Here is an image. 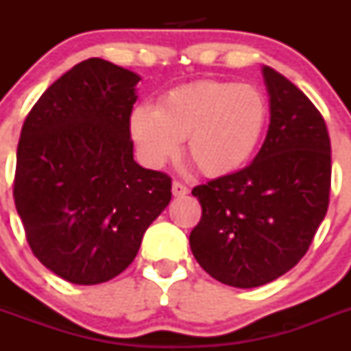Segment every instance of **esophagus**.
I'll use <instances>...</instances> for the list:
<instances>
[{
	"label": "esophagus",
	"instance_id": "34e87169",
	"mask_svg": "<svg viewBox=\"0 0 351 351\" xmlns=\"http://www.w3.org/2000/svg\"><path fill=\"white\" fill-rule=\"evenodd\" d=\"M188 193H190L188 186H184L182 182H179V181L172 182V195H173V197H184V195H188Z\"/></svg>",
	"mask_w": 351,
	"mask_h": 351
}]
</instances>
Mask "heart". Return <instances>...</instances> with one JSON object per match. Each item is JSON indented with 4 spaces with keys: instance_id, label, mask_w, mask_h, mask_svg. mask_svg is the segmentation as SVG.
<instances>
[{
    "instance_id": "obj_1",
    "label": "heart",
    "mask_w": 351,
    "mask_h": 351,
    "mask_svg": "<svg viewBox=\"0 0 351 351\" xmlns=\"http://www.w3.org/2000/svg\"><path fill=\"white\" fill-rule=\"evenodd\" d=\"M265 96L250 84L200 80L165 93L158 107L137 105L130 135L145 165L158 169L186 153L209 178L243 169L255 154L267 126Z\"/></svg>"
}]
</instances>
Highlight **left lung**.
Returning a JSON list of instances; mask_svg holds the SVG:
<instances>
[{"instance_id":"obj_1","label":"left lung","mask_w":351,"mask_h":351,"mask_svg":"<svg viewBox=\"0 0 351 351\" xmlns=\"http://www.w3.org/2000/svg\"><path fill=\"white\" fill-rule=\"evenodd\" d=\"M269 93L267 137L253 163L195 186L202 218L190 234L200 267L228 287L278 280L309 250L330 195L327 126L295 84L262 68Z\"/></svg>"}]
</instances>
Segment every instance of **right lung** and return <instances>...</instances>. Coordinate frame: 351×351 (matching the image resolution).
Here are the masks:
<instances>
[{
	"label": "right lung",
	"mask_w": 351,
	"mask_h": 351,
	"mask_svg": "<svg viewBox=\"0 0 351 351\" xmlns=\"http://www.w3.org/2000/svg\"><path fill=\"white\" fill-rule=\"evenodd\" d=\"M141 77L91 58L45 89L21 132L14 200L33 255L73 285L112 280L169 206L172 179L133 160Z\"/></svg>",
	"instance_id": "obj_1"
}]
</instances>
